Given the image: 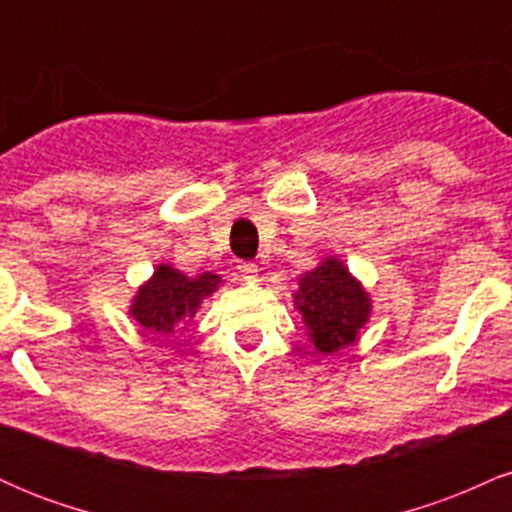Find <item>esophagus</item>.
I'll return each instance as SVG.
<instances>
[{"mask_svg": "<svg viewBox=\"0 0 512 512\" xmlns=\"http://www.w3.org/2000/svg\"><path fill=\"white\" fill-rule=\"evenodd\" d=\"M238 269H240V274H243L245 281H255L257 279V272H260V269H257V264H252V262L238 264Z\"/></svg>", "mask_w": 512, "mask_h": 512, "instance_id": "1", "label": "esophagus"}]
</instances>
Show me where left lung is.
Returning a JSON list of instances; mask_svg holds the SVG:
<instances>
[{
    "mask_svg": "<svg viewBox=\"0 0 512 512\" xmlns=\"http://www.w3.org/2000/svg\"><path fill=\"white\" fill-rule=\"evenodd\" d=\"M298 313L310 330V342L320 354H334L356 342L370 315V298L344 262L327 257L313 272H305L301 291L293 293Z\"/></svg>",
    "mask_w": 512,
    "mask_h": 512,
    "instance_id": "1",
    "label": "left lung"
}]
</instances>
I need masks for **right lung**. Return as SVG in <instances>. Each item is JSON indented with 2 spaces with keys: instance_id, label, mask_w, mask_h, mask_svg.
<instances>
[{
  "instance_id": "add662e5",
  "label": "right lung",
  "mask_w": 512,
  "mask_h": 512,
  "mask_svg": "<svg viewBox=\"0 0 512 512\" xmlns=\"http://www.w3.org/2000/svg\"><path fill=\"white\" fill-rule=\"evenodd\" d=\"M219 284V274L204 272L197 279H190L170 264H161L151 276V281H146L134 296L129 315L144 330L173 334L195 317L199 303L219 289Z\"/></svg>"
}]
</instances>
